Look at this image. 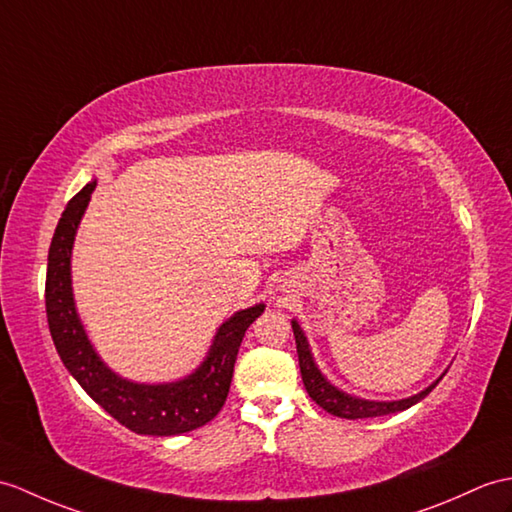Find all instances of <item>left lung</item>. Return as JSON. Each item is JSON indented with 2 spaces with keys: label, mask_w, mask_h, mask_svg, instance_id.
Masks as SVG:
<instances>
[{
  "label": "left lung",
  "mask_w": 512,
  "mask_h": 512,
  "mask_svg": "<svg viewBox=\"0 0 512 512\" xmlns=\"http://www.w3.org/2000/svg\"><path fill=\"white\" fill-rule=\"evenodd\" d=\"M292 329H294L296 353H299L301 377H303L307 395H310L320 408L327 410L329 414H334V417H340V419H373V417H384V414L408 410L410 406H414V403H419L421 399L430 395V392L436 388V384L441 382L445 375L443 373L432 386H427L425 390L419 392V395H412L408 399L368 401V399L353 397V395H349V392H342L340 388H336L323 373H320V368L316 366V362L312 358L310 342H307L303 329L299 323H296V320H292Z\"/></svg>",
  "instance_id": "8db88e82"
}]
</instances>
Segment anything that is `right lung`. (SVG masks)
Instances as JSON below:
<instances>
[{
	"mask_svg": "<svg viewBox=\"0 0 512 512\" xmlns=\"http://www.w3.org/2000/svg\"><path fill=\"white\" fill-rule=\"evenodd\" d=\"M93 189L95 181L87 183L67 202L47 255L45 312L54 347L67 371L85 388L87 395L128 430L148 436L192 432L222 410L242 338L266 305L257 303L224 320L211 342L207 358L192 375L178 382L137 384L113 373L89 342L71 292V248Z\"/></svg>",
	"mask_w": 512,
	"mask_h": 512,
	"instance_id": "add662e5",
	"label": "right lung"
}]
</instances>
